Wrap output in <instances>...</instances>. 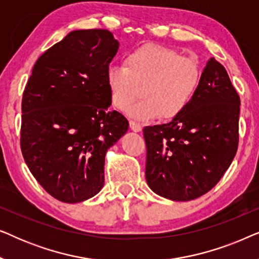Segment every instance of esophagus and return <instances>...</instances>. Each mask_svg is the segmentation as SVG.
Returning a JSON list of instances; mask_svg holds the SVG:
<instances>
[{
	"instance_id": "34e87169",
	"label": "esophagus",
	"mask_w": 259,
	"mask_h": 259,
	"mask_svg": "<svg viewBox=\"0 0 259 259\" xmlns=\"http://www.w3.org/2000/svg\"><path fill=\"white\" fill-rule=\"evenodd\" d=\"M130 127H131V130L133 131V132H140V131H141V126L139 125V123L136 122V121H132V120L130 121Z\"/></svg>"
}]
</instances>
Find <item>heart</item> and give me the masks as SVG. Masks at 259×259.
<instances>
[{
	"label": "heart",
	"instance_id": "b5f03b06",
	"mask_svg": "<svg viewBox=\"0 0 259 259\" xmlns=\"http://www.w3.org/2000/svg\"><path fill=\"white\" fill-rule=\"evenodd\" d=\"M201 67L193 56L159 45H145L128 53L123 67L106 69V84L112 105L126 111L140 95L143 100L128 111L136 120L155 116L171 120L185 111L198 90Z\"/></svg>",
	"mask_w": 259,
	"mask_h": 259
}]
</instances>
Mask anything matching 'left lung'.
Returning a JSON list of instances; mask_svg holds the SVG:
<instances>
[{"label":"left lung","mask_w":259,"mask_h":259,"mask_svg":"<svg viewBox=\"0 0 259 259\" xmlns=\"http://www.w3.org/2000/svg\"><path fill=\"white\" fill-rule=\"evenodd\" d=\"M239 109L228 72L210 59L185 111L144 128L150 189L166 199L189 201L214 187L238 148Z\"/></svg>","instance_id":"1"}]
</instances>
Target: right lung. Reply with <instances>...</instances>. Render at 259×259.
<instances>
[{
    "instance_id": "obj_1",
    "label": "right lung",
    "mask_w": 259,
    "mask_h": 259,
    "mask_svg": "<svg viewBox=\"0 0 259 259\" xmlns=\"http://www.w3.org/2000/svg\"><path fill=\"white\" fill-rule=\"evenodd\" d=\"M119 42L106 29L73 30L42 54L22 98L21 151L38 184L63 203L100 192L105 157L128 130L111 106L106 69Z\"/></svg>"
}]
</instances>
